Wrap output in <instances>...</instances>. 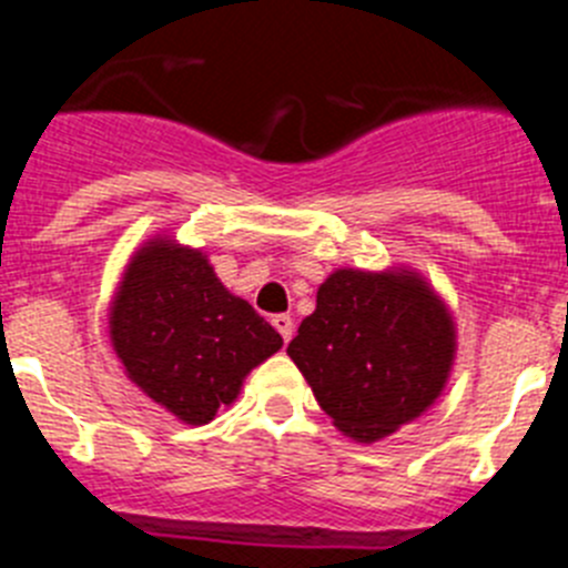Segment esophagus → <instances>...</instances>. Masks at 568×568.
<instances>
[{"instance_id": "34e87169", "label": "esophagus", "mask_w": 568, "mask_h": 568, "mask_svg": "<svg viewBox=\"0 0 568 568\" xmlns=\"http://www.w3.org/2000/svg\"><path fill=\"white\" fill-rule=\"evenodd\" d=\"M273 327L278 329L281 338H284V341L293 338V333H295V324H293V318H290V315H275Z\"/></svg>"}]
</instances>
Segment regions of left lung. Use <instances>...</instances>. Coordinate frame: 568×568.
I'll list each match as a JSON object with an SVG mask.
<instances>
[{"label": "left lung", "mask_w": 568, "mask_h": 568, "mask_svg": "<svg viewBox=\"0 0 568 568\" xmlns=\"http://www.w3.org/2000/svg\"><path fill=\"white\" fill-rule=\"evenodd\" d=\"M287 355L335 429L375 444L440 398L458 355L453 310L418 270L338 267Z\"/></svg>", "instance_id": "left-lung-1"}]
</instances>
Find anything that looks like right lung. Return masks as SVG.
<instances>
[{
	"mask_svg": "<svg viewBox=\"0 0 568 568\" xmlns=\"http://www.w3.org/2000/svg\"><path fill=\"white\" fill-rule=\"evenodd\" d=\"M108 333L124 375L187 426L233 406L244 378L284 344L224 287L204 250L168 233L139 244L124 264Z\"/></svg>",
	"mask_w": 568,
	"mask_h": 568,
	"instance_id": "1",
	"label": "right lung"
}]
</instances>
